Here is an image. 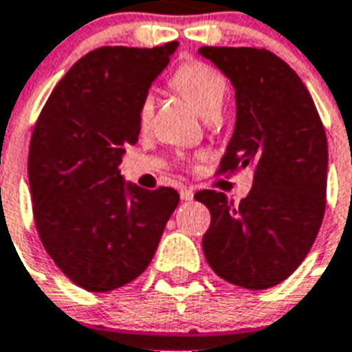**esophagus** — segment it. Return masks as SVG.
<instances>
[{"mask_svg": "<svg viewBox=\"0 0 352 352\" xmlns=\"http://www.w3.org/2000/svg\"><path fill=\"white\" fill-rule=\"evenodd\" d=\"M181 199H183V201H192V199H194V190L192 188L181 190Z\"/></svg>", "mask_w": 352, "mask_h": 352, "instance_id": "obj_1", "label": "esophagus"}]
</instances>
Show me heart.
Masks as SVG:
<instances>
[{
	"label": "heart",
	"instance_id": "b5f03b06",
	"mask_svg": "<svg viewBox=\"0 0 352 352\" xmlns=\"http://www.w3.org/2000/svg\"><path fill=\"white\" fill-rule=\"evenodd\" d=\"M171 83L205 117L218 113L228 93V80L223 78L222 72L201 61H188L181 65L171 78ZM153 108H155V96L153 93H145L138 106L140 126L149 124Z\"/></svg>",
	"mask_w": 352,
	"mask_h": 352
}]
</instances>
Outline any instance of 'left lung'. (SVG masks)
I'll return each mask as SVG.
<instances>
[{"mask_svg": "<svg viewBox=\"0 0 352 352\" xmlns=\"http://www.w3.org/2000/svg\"><path fill=\"white\" fill-rule=\"evenodd\" d=\"M199 54L235 87V130L218 173L254 169V186L239 205L216 190L194 196L210 210L203 252L226 282L269 289L295 272L321 228L324 126L306 85L272 52L203 46Z\"/></svg>", "mask_w": 352, "mask_h": 352, "instance_id": "left-lung-1", "label": "left lung"}]
</instances>
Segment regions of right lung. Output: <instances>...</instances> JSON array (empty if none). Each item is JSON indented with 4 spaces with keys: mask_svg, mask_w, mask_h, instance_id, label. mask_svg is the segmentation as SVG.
Segmentation results:
<instances>
[{
    "mask_svg": "<svg viewBox=\"0 0 352 352\" xmlns=\"http://www.w3.org/2000/svg\"><path fill=\"white\" fill-rule=\"evenodd\" d=\"M179 43L102 46L52 91L30 143L33 216L48 256L70 282L106 293L149 267L177 190L140 188L119 171L140 136L138 106Z\"/></svg>",
    "mask_w": 352,
    "mask_h": 352,
    "instance_id": "right-lung-1",
    "label": "right lung"
}]
</instances>
